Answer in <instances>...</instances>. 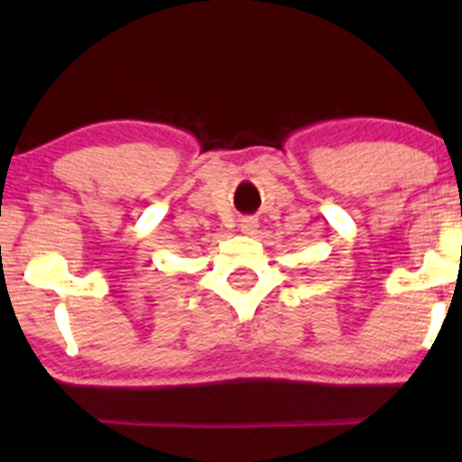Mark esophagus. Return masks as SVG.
<instances>
[{
    "mask_svg": "<svg viewBox=\"0 0 462 462\" xmlns=\"http://www.w3.org/2000/svg\"><path fill=\"white\" fill-rule=\"evenodd\" d=\"M257 227H259L257 218H253V217L241 218V232H244V235H254V232H257Z\"/></svg>",
    "mask_w": 462,
    "mask_h": 462,
    "instance_id": "obj_1",
    "label": "esophagus"
}]
</instances>
